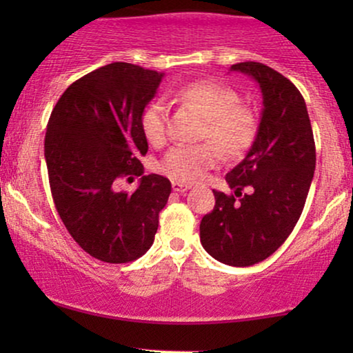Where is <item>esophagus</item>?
Returning <instances> with one entry per match:
<instances>
[{
	"instance_id": "esophagus-1",
	"label": "esophagus",
	"mask_w": 353,
	"mask_h": 353,
	"mask_svg": "<svg viewBox=\"0 0 353 353\" xmlns=\"http://www.w3.org/2000/svg\"><path fill=\"white\" fill-rule=\"evenodd\" d=\"M188 189H190V185L184 184V182H179V181H172V190H174V192H185Z\"/></svg>"
}]
</instances>
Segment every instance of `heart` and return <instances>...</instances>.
Here are the masks:
<instances>
[{
    "mask_svg": "<svg viewBox=\"0 0 353 353\" xmlns=\"http://www.w3.org/2000/svg\"><path fill=\"white\" fill-rule=\"evenodd\" d=\"M177 101L205 117L201 137L218 145L228 159H237L249 151L257 136V119L249 108L239 104L232 88L216 81H194L176 91ZM141 131L151 144H161L165 136V109L154 101L141 114ZM215 145V146H216ZM213 144L174 145L165 152L159 169L171 179L194 182L201 179L219 161Z\"/></svg>",
    "mask_w": 353,
    "mask_h": 353,
    "instance_id": "b5f03b06",
    "label": "heart"
}]
</instances>
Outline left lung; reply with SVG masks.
I'll use <instances>...</instances> for the list:
<instances>
[{"label": "left lung", "mask_w": 353, "mask_h": 353, "mask_svg": "<svg viewBox=\"0 0 353 353\" xmlns=\"http://www.w3.org/2000/svg\"><path fill=\"white\" fill-rule=\"evenodd\" d=\"M230 70L257 81L264 109L252 148L225 176L234 192L212 190L216 205L201 221V244L222 264L249 267L272 255L297 224L314 179L315 143L305 101L285 76L255 61Z\"/></svg>", "instance_id": "8db88e82"}]
</instances>
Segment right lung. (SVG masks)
<instances>
[{
    "mask_svg": "<svg viewBox=\"0 0 353 353\" xmlns=\"http://www.w3.org/2000/svg\"><path fill=\"white\" fill-rule=\"evenodd\" d=\"M163 76L131 63L106 64L74 81L48 121L44 157L56 210L81 249L109 264L148 252L171 194L159 174L143 176L132 194L114 190L121 176L144 174L141 114Z\"/></svg>",
    "mask_w": 353,
    "mask_h": 353,
    "instance_id": "add662e5",
    "label": "right lung"
}]
</instances>
